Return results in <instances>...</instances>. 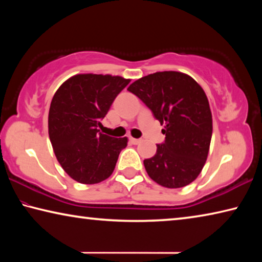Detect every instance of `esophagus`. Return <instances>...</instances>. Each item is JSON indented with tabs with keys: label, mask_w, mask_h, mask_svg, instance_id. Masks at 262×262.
<instances>
[{
	"label": "esophagus",
	"mask_w": 262,
	"mask_h": 262,
	"mask_svg": "<svg viewBox=\"0 0 262 262\" xmlns=\"http://www.w3.org/2000/svg\"><path fill=\"white\" fill-rule=\"evenodd\" d=\"M129 141L132 142L133 144H139L140 142H141L140 139H134V137H129Z\"/></svg>",
	"instance_id": "obj_1"
}]
</instances>
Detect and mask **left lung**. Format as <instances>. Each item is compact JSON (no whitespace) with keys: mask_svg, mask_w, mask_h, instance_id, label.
Returning a JSON list of instances; mask_svg holds the SVG:
<instances>
[{"mask_svg":"<svg viewBox=\"0 0 262 262\" xmlns=\"http://www.w3.org/2000/svg\"><path fill=\"white\" fill-rule=\"evenodd\" d=\"M128 90L164 125L165 141L144 159L150 178L167 188H180L198 178L209 152L212 117L199 83L180 72H158L132 83Z\"/></svg>","mask_w":262,"mask_h":262,"instance_id":"8db88e82","label":"left lung"}]
</instances>
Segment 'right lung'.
Wrapping results in <instances>:
<instances>
[{
    "label": "right lung",
    "mask_w": 262,
    "mask_h": 262,
    "mask_svg": "<svg viewBox=\"0 0 262 262\" xmlns=\"http://www.w3.org/2000/svg\"><path fill=\"white\" fill-rule=\"evenodd\" d=\"M130 79L77 74L61 84L48 113V135L60 165L77 183L92 185L113 173L127 137L99 133L98 126Z\"/></svg>",
    "instance_id": "add662e5"
}]
</instances>
